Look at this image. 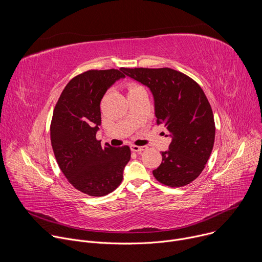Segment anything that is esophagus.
I'll use <instances>...</instances> for the list:
<instances>
[{
	"instance_id": "esophagus-1",
	"label": "esophagus",
	"mask_w": 262,
	"mask_h": 262,
	"mask_svg": "<svg viewBox=\"0 0 262 262\" xmlns=\"http://www.w3.org/2000/svg\"><path fill=\"white\" fill-rule=\"evenodd\" d=\"M130 149L135 152H142L147 149V146H137V145H132Z\"/></svg>"
}]
</instances>
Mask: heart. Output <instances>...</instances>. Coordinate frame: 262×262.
Returning a JSON list of instances; mask_svg holds the SVG:
<instances>
[{
	"instance_id": "b5f03b06",
	"label": "heart",
	"mask_w": 262,
	"mask_h": 262,
	"mask_svg": "<svg viewBox=\"0 0 262 262\" xmlns=\"http://www.w3.org/2000/svg\"><path fill=\"white\" fill-rule=\"evenodd\" d=\"M140 89H143V88H141L140 86L132 85V86L129 87V93H132V92H135V91H138V90H140Z\"/></svg>"
}]
</instances>
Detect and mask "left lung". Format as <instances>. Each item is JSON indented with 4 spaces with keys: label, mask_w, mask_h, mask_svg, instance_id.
<instances>
[{
    "label": "left lung",
    "mask_w": 262,
    "mask_h": 262,
    "mask_svg": "<svg viewBox=\"0 0 262 262\" xmlns=\"http://www.w3.org/2000/svg\"><path fill=\"white\" fill-rule=\"evenodd\" d=\"M122 71L150 90L157 122L165 125L172 139L154 176L172 188L191 183L203 171L214 143L213 114L203 90L194 80L171 68Z\"/></svg>",
    "instance_id": "left-lung-1"
}]
</instances>
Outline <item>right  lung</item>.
<instances>
[{
    "label": "right lung",
    "mask_w": 262,
    "mask_h": 262,
    "mask_svg": "<svg viewBox=\"0 0 262 262\" xmlns=\"http://www.w3.org/2000/svg\"><path fill=\"white\" fill-rule=\"evenodd\" d=\"M123 68L88 70L73 78L62 91L51 123V141L57 163L77 190L105 196L121 183L130 160L128 146L101 147L96 133L101 123L100 101Z\"/></svg>",
    "instance_id": "1"
}]
</instances>
